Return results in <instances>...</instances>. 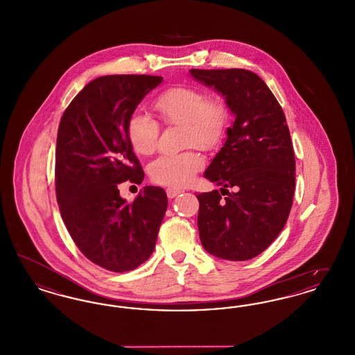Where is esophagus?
<instances>
[{
  "label": "esophagus",
  "mask_w": 355,
  "mask_h": 355,
  "mask_svg": "<svg viewBox=\"0 0 355 355\" xmlns=\"http://www.w3.org/2000/svg\"><path fill=\"white\" fill-rule=\"evenodd\" d=\"M181 193H182L181 189H175V187H168V189H166V194H168L169 198H174V197L180 196Z\"/></svg>",
  "instance_id": "obj_1"
}]
</instances>
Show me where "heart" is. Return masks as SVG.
Listing matches in <instances>:
<instances>
[{
  "mask_svg": "<svg viewBox=\"0 0 355 355\" xmlns=\"http://www.w3.org/2000/svg\"><path fill=\"white\" fill-rule=\"evenodd\" d=\"M159 119L169 125H184L186 145L203 150L214 149L226 135L230 114L222 100H207L206 93L193 86H174L162 92L154 101ZM159 126L144 113L132 114L126 135L132 149L139 155L152 154L158 144ZM203 168V158L196 152L164 154L153 161L150 175L159 185L184 187Z\"/></svg>",
  "mask_w": 355,
  "mask_h": 355,
  "instance_id": "heart-1",
  "label": "heart"
}]
</instances>
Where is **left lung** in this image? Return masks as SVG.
Masks as SVG:
<instances>
[{
  "mask_svg": "<svg viewBox=\"0 0 355 355\" xmlns=\"http://www.w3.org/2000/svg\"><path fill=\"white\" fill-rule=\"evenodd\" d=\"M189 73L220 93L236 119L203 173L226 197L218 190L197 196L200 239L214 257L248 261L282 232L293 205L295 159L286 119L268 85L250 70L190 69Z\"/></svg>",
  "mask_w": 355,
  "mask_h": 355,
  "instance_id": "1",
  "label": "left lung"
}]
</instances>
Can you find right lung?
Here are the masks:
<instances>
[{
	"label": "right lung",
	"mask_w": 355,
	"mask_h": 355,
	"mask_svg": "<svg viewBox=\"0 0 355 355\" xmlns=\"http://www.w3.org/2000/svg\"><path fill=\"white\" fill-rule=\"evenodd\" d=\"M162 80L98 77L74 97L60 122L55 193L61 217L81 253L106 270H133L149 259L168 207L162 187L145 186L132 203L119 190L128 180L144 181L126 123Z\"/></svg>",
	"instance_id": "obj_1"
}]
</instances>
